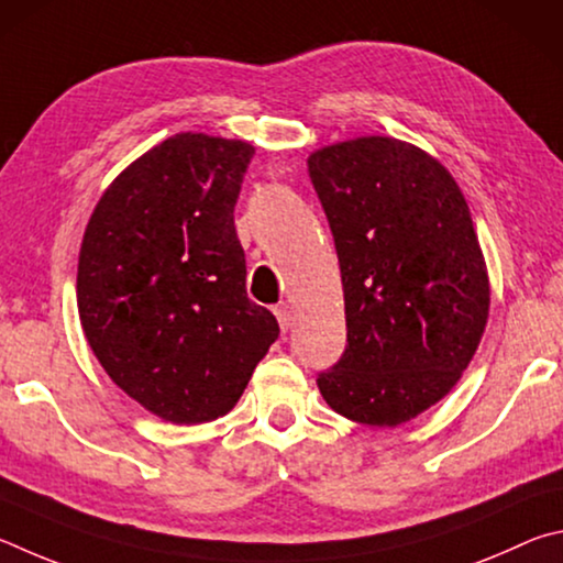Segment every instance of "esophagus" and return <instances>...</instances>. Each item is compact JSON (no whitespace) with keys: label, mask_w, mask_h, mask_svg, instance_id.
Wrapping results in <instances>:
<instances>
[{"label":"esophagus","mask_w":563,"mask_h":563,"mask_svg":"<svg viewBox=\"0 0 563 563\" xmlns=\"http://www.w3.org/2000/svg\"><path fill=\"white\" fill-rule=\"evenodd\" d=\"M274 317H276V321H279L282 331H289V327H291V309H289L287 301L276 303V307H274Z\"/></svg>","instance_id":"esophagus-1"}]
</instances>
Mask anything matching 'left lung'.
I'll return each instance as SVG.
<instances>
[{
    "label": "left lung",
    "mask_w": 563,
    "mask_h": 563,
    "mask_svg": "<svg viewBox=\"0 0 563 563\" xmlns=\"http://www.w3.org/2000/svg\"><path fill=\"white\" fill-rule=\"evenodd\" d=\"M336 244L346 349L319 371L343 418L396 428L445 398L475 356L489 311L485 260L457 183L396 137H358L309 157Z\"/></svg>",
    "instance_id": "left-lung-1"
}]
</instances>
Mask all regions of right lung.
Returning a JSON list of instances; mask_svg holds the SVG:
<instances>
[{
  "label": "right lung",
  "instance_id": "add662e5",
  "mask_svg": "<svg viewBox=\"0 0 563 563\" xmlns=\"http://www.w3.org/2000/svg\"><path fill=\"white\" fill-rule=\"evenodd\" d=\"M254 147L202 133L155 145L98 200L78 256L88 343L118 388L163 420L230 412L279 323L244 289L234 205Z\"/></svg>",
  "mask_w": 563,
  "mask_h": 563
}]
</instances>
